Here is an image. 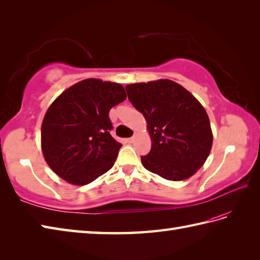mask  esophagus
<instances>
[{
    "label": "esophagus",
    "instance_id": "obj_1",
    "mask_svg": "<svg viewBox=\"0 0 260 260\" xmlns=\"http://www.w3.org/2000/svg\"><path fill=\"white\" fill-rule=\"evenodd\" d=\"M134 140H135V137H131V138H128V139H126V142L132 143V142H134Z\"/></svg>",
    "mask_w": 260,
    "mask_h": 260
}]
</instances>
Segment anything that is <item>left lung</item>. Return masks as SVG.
<instances>
[{
  "label": "left lung",
  "instance_id": "obj_1",
  "mask_svg": "<svg viewBox=\"0 0 260 260\" xmlns=\"http://www.w3.org/2000/svg\"><path fill=\"white\" fill-rule=\"evenodd\" d=\"M128 99L147 120L151 149L141 162L167 180L194 175L212 146L210 121L204 107L189 91L171 80L125 86Z\"/></svg>",
  "mask_w": 260,
  "mask_h": 260
}]
</instances>
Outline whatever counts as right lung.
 Instances as JSON below:
<instances>
[{"mask_svg": "<svg viewBox=\"0 0 260 260\" xmlns=\"http://www.w3.org/2000/svg\"><path fill=\"white\" fill-rule=\"evenodd\" d=\"M126 99L119 83L86 79L56 98L44 115L41 146L55 174L77 186L88 184L112 168L121 143L110 131V109Z\"/></svg>", "mask_w": 260, "mask_h": 260, "instance_id": "obj_1", "label": "right lung"}]
</instances>
